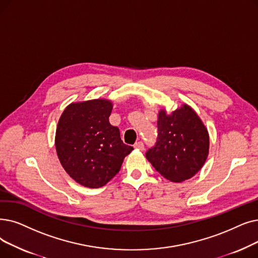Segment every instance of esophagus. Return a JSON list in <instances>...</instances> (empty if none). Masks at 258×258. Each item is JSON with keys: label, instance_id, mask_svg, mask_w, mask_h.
<instances>
[{"label": "esophagus", "instance_id": "esophagus-1", "mask_svg": "<svg viewBox=\"0 0 258 258\" xmlns=\"http://www.w3.org/2000/svg\"><path fill=\"white\" fill-rule=\"evenodd\" d=\"M134 148H135L136 150H139V151H143L144 150V144H143V142L138 141V142L135 143V145H134Z\"/></svg>", "mask_w": 258, "mask_h": 258}]
</instances>
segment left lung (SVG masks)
I'll list each match as a JSON object with an SVG mask.
<instances>
[{"label": "left lung", "mask_w": 258, "mask_h": 258, "mask_svg": "<svg viewBox=\"0 0 258 258\" xmlns=\"http://www.w3.org/2000/svg\"><path fill=\"white\" fill-rule=\"evenodd\" d=\"M158 136L145 157L164 178L182 182L192 178L209 155V133L195 110L186 104L172 114H158Z\"/></svg>", "instance_id": "left-lung-1"}]
</instances>
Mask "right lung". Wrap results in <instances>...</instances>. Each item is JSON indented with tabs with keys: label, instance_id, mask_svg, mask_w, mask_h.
I'll return each instance as SVG.
<instances>
[{
	"label": "right lung",
	"instance_id": "1",
	"mask_svg": "<svg viewBox=\"0 0 258 258\" xmlns=\"http://www.w3.org/2000/svg\"><path fill=\"white\" fill-rule=\"evenodd\" d=\"M113 103L95 99L72 103L62 113L55 131L58 158L79 184L97 188L120 171L133 147L123 143L117 126L110 125Z\"/></svg>",
	"mask_w": 258,
	"mask_h": 258
}]
</instances>
